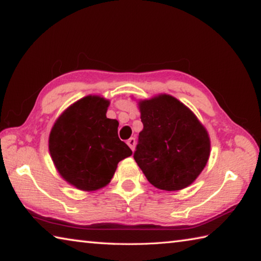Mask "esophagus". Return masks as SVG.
<instances>
[{
	"label": "esophagus",
	"instance_id": "obj_1",
	"mask_svg": "<svg viewBox=\"0 0 261 261\" xmlns=\"http://www.w3.org/2000/svg\"><path fill=\"white\" fill-rule=\"evenodd\" d=\"M126 144L129 145V147H130V148H131L132 150H135V146H136V139L134 138V137H132V138H130V139H127Z\"/></svg>",
	"mask_w": 261,
	"mask_h": 261
}]
</instances>
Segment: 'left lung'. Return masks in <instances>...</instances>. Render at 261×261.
<instances>
[{
    "mask_svg": "<svg viewBox=\"0 0 261 261\" xmlns=\"http://www.w3.org/2000/svg\"><path fill=\"white\" fill-rule=\"evenodd\" d=\"M144 129L135 161L154 187L173 192L188 187L205 168L210 137L181 101L161 93L138 101Z\"/></svg>",
    "mask_w": 261,
    "mask_h": 261,
    "instance_id": "left-lung-1",
    "label": "left lung"
}]
</instances>
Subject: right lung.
Listing matches in <instances>:
<instances>
[{"label":"right lung","instance_id":"1","mask_svg":"<svg viewBox=\"0 0 261 261\" xmlns=\"http://www.w3.org/2000/svg\"><path fill=\"white\" fill-rule=\"evenodd\" d=\"M110 100L89 94L57 118L49 136L54 164L65 181L84 192L105 187L120 161L132 150L117 136L118 122L107 118Z\"/></svg>","mask_w":261,"mask_h":261}]
</instances>
